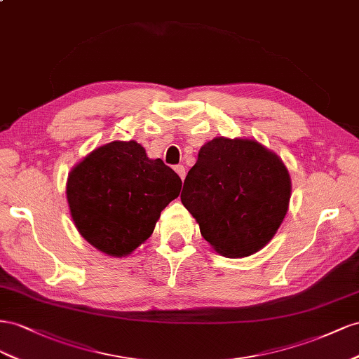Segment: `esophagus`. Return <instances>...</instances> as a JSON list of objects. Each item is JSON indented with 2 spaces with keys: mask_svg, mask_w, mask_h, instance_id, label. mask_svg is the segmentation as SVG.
<instances>
[{
  "mask_svg": "<svg viewBox=\"0 0 359 359\" xmlns=\"http://www.w3.org/2000/svg\"><path fill=\"white\" fill-rule=\"evenodd\" d=\"M174 171H176V172L179 174V177H180L182 180H185V176H187L185 167H183V165H176V167H174Z\"/></svg>",
  "mask_w": 359,
  "mask_h": 359,
  "instance_id": "1",
  "label": "esophagus"
}]
</instances>
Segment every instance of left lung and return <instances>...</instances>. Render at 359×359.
<instances>
[{
    "instance_id": "left-lung-1",
    "label": "left lung",
    "mask_w": 359,
    "mask_h": 359,
    "mask_svg": "<svg viewBox=\"0 0 359 359\" xmlns=\"http://www.w3.org/2000/svg\"><path fill=\"white\" fill-rule=\"evenodd\" d=\"M290 196L289 170L275 151L257 140L217 137L200 149L180 200L215 251L242 259L272 241Z\"/></svg>"
}]
</instances>
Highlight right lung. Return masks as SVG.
<instances>
[{
	"label": "right lung",
	"instance_id": "obj_1",
	"mask_svg": "<svg viewBox=\"0 0 359 359\" xmlns=\"http://www.w3.org/2000/svg\"><path fill=\"white\" fill-rule=\"evenodd\" d=\"M180 188L177 174L137 141H112L70 170L66 197L81 236L111 257H126L151 236Z\"/></svg>",
	"mask_w": 359,
	"mask_h": 359
}]
</instances>
